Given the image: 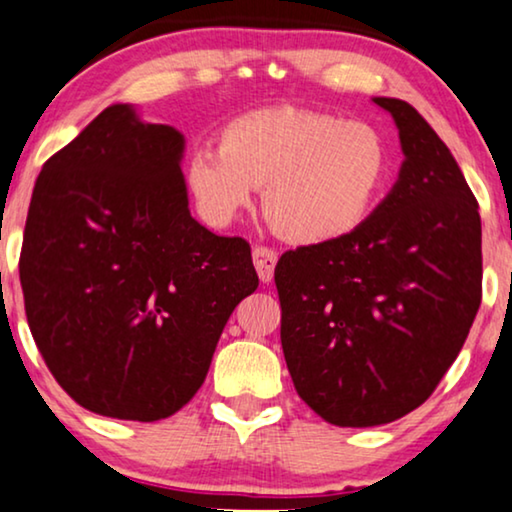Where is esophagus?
<instances>
[{
    "mask_svg": "<svg viewBox=\"0 0 512 512\" xmlns=\"http://www.w3.org/2000/svg\"><path fill=\"white\" fill-rule=\"evenodd\" d=\"M252 262H255V269H257V276H260L262 283H269L271 278H274V269H276V262H278V255L267 245H257L255 250H252Z\"/></svg>",
    "mask_w": 512,
    "mask_h": 512,
    "instance_id": "esophagus-1",
    "label": "esophagus"
}]
</instances>
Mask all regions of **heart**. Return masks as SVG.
I'll return each instance as SVG.
<instances>
[{"mask_svg": "<svg viewBox=\"0 0 512 512\" xmlns=\"http://www.w3.org/2000/svg\"><path fill=\"white\" fill-rule=\"evenodd\" d=\"M388 177L391 145L377 126L292 105L231 119L220 149L201 147L185 163L203 220L234 222L264 185V213L295 245L356 234L377 210Z\"/></svg>", "mask_w": 512, "mask_h": 512, "instance_id": "obj_1", "label": "heart"}]
</instances>
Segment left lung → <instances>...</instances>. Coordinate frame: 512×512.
Masks as SVG:
<instances>
[{
    "label": "left lung",
    "instance_id": "8db88e82",
    "mask_svg": "<svg viewBox=\"0 0 512 512\" xmlns=\"http://www.w3.org/2000/svg\"><path fill=\"white\" fill-rule=\"evenodd\" d=\"M398 182L356 234L276 264L281 344L299 398L327 424L405 417L445 377L482 299L478 201L426 119L398 98Z\"/></svg>",
    "mask_w": 512,
    "mask_h": 512
}]
</instances>
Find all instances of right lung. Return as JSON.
<instances>
[{"label":"right lung","instance_id":"obj_1","mask_svg":"<svg viewBox=\"0 0 512 512\" xmlns=\"http://www.w3.org/2000/svg\"><path fill=\"white\" fill-rule=\"evenodd\" d=\"M182 149L173 126L112 105L34 185L18 262L27 325L63 391L102 417L185 407L260 285L250 243L189 213Z\"/></svg>","mask_w":512,"mask_h":512}]
</instances>
